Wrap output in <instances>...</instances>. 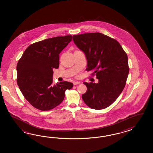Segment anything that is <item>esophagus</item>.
Wrapping results in <instances>:
<instances>
[{"label":"esophagus","mask_w":153,"mask_h":153,"mask_svg":"<svg viewBox=\"0 0 153 153\" xmlns=\"http://www.w3.org/2000/svg\"><path fill=\"white\" fill-rule=\"evenodd\" d=\"M79 83H80V82H79V81H74V85H79Z\"/></svg>","instance_id":"1"}]
</instances>
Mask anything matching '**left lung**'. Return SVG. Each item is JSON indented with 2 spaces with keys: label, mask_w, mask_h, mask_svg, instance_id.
<instances>
[{
  "label": "left lung",
  "mask_w": 153,
  "mask_h": 153,
  "mask_svg": "<svg viewBox=\"0 0 153 153\" xmlns=\"http://www.w3.org/2000/svg\"><path fill=\"white\" fill-rule=\"evenodd\" d=\"M76 46L87 59L86 71L93 70L98 83H83L87 91L83 102L94 109L110 106L122 92L129 73L128 57L120 43L100 33L73 35Z\"/></svg>",
  "instance_id": "obj_1"
}]
</instances>
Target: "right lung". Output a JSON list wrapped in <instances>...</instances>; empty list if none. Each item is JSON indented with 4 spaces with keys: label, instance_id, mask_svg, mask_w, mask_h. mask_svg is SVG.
<instances>
[{
    "label": "right lung",
    "instance_id": "obj_1",
    "mask_svg": "<svg viewBox=\"0 0 153 153\" xmlns=\"http://www.w3.org/2000/svg\"><path fill=\"white\" fill-rule=\"evenodd\" d=\"M72 36L47 39L30 45L17 65L19 88L33 107L49 111L63 102L67 89L73 83L63 81L53 85V68L59 65V54L72 41Z\"/></svg>",
    "mask_w": 153,
    "mask_h": 153
}]
</instances>
